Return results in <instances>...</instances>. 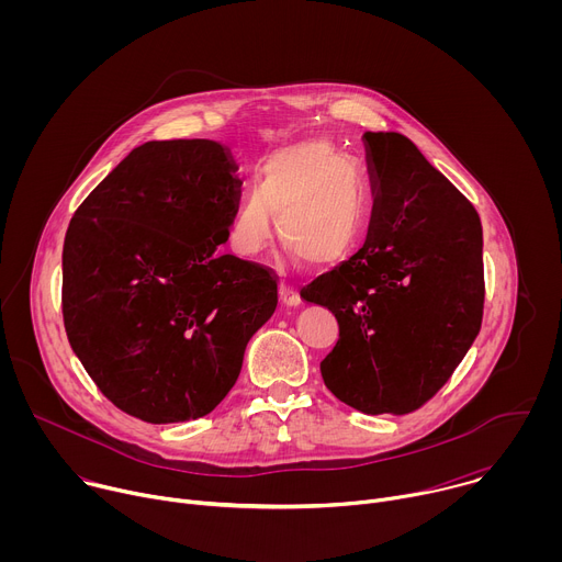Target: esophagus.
<instances>
[{
  "label": "esophagus",
  "mask_w": 562,
  "mask_h": 562,
  "mask_svg": "<svg viewBox=\"0 0 562 562\" xmlns=\"http://www.w3.org/2000/svg\"><path fill=\"white\" fill-rule=\"evenodd\" d=\"M280 300H282V304L289 306V308H295V306L302 304L297 289H293L291 284H282V286H280Z\"/></svg>",
  "instance_id": "34e87169"
}]
</instances>
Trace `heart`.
Segmentation results:
<instances>
[{
    "mask_svg": "<svg viewBox=\"0 0 562 562\" xmlns=\"http://www.w3.org/2000/svg\"><path fill=\"white\" fill-rule=\"evenodd\" d=\"M276 215L280 243L306 265L327 269L351 258L371 222V191L358 169L327 142H300L276 150L258 171L256 193L237 206L228 245L256 258L271 237Z\"/></svg>",
    "mask_w": 562,
    "mask_h": 562,
    "instance_id": "heart-1",
    "label": "heart"
}]
</instances>
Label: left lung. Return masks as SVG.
Segmentation results:
<instances>
[{"instance_id":"obj_1","label":"left lung","mask_w":562,"mask_h":562,"mask_svg":"<svg viewBox=\"0 0 562 562\" xmlns=\"http://www.w3.org/2000/svg\"><path fill=\"white\" fill-rule=\"evenodd\" d=\"M373 211L364 247L300 291L340 340L327 389L367 414H409L449 380L485 306L483 226L469 200L400 133L362 135Z\"/></svg>"}]
</instances>
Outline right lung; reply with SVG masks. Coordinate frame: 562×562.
I'll list each match as a JSON object with an SVG mask.
<instances>
[{"instance_id":"1","label":"right lung","mask_w":562,"mask_h":562,"mask_svg":"<svg viewBox=\"0 0 562 562\" xmlns=\"http://www.w3.org/2000/svg\"><path fill=\"white\" fill-rule=\"evenodd\" d=\"M215 139L146 142L68 224L61 311L72 353L144 423L211 414L278 306L273 276L222 256L243 182Z\"/></svg>"}]
</instances>
